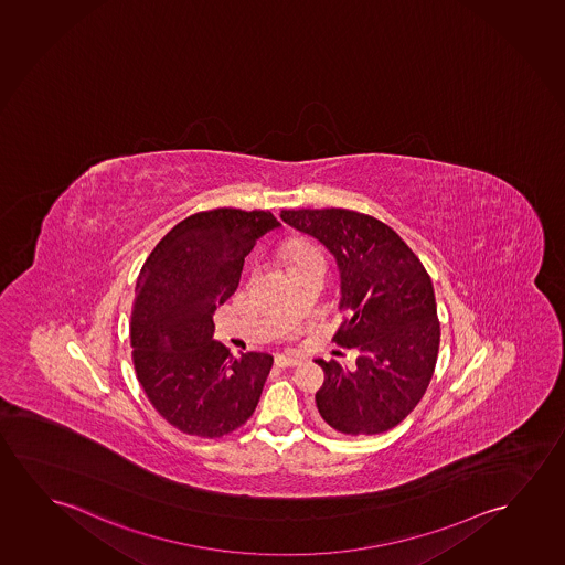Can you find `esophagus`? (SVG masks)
<instances>
[{"label": "esophagus", "mask_w": 565, "mask_h": 565, "mask_svg": "<svg viewBox=\"0 0 565 565\" xmlns=\"http://www.w3.org/2000/svg\"><path fill=\"white\" fill-rule=\"evenodd\" d=\"M303 361L297 360V358H289V355H276V365L278 367H297L301 365Z\"/></svg>", "instance_id": "obj_1"}]
</instances>
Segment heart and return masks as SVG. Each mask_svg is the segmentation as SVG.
I'll list each match as a JSON object with an SVG mask.
<instances>
[{
	"mask_svg": "<svg viewBox=\"0 0 565 565\" xmlns=\"http://www.w3.org/2000/svg\"><path fill=\"white\" fill-rule=\"evenodd\" d=\"M289 254H291V260H294V264L295 262L309 260V258H315V256H319V254L315 253L312 248H309V246L303 245L291 246V250H289Z\"/></svg>",
	"mask_w": 565,
	"mask_h": 565,
	"instance_id": "1",
	"label": "heart"
}]
</instances>
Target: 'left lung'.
I'll list each match as a JSON object with an SVG mask.
<instances>
[{
  "label": "left lung",
  "mask_w": 565,
  "mask_h": 565,
  "mask_svg": "<svg viewBox=\"0 0 565 565\" xmlns=\"http://www.w3.org/2000/svg\"><path fill=\"white\" fill-rule=\"evenodd\" d=\"M279 215L334 254L348 315L334 342L358 348L353 369L317 360L320 417L338 434H385L416 408L434 375L441 328L431 278L398 233L371 215L342 207Z\"/></svg>",
  "instance_id": "obj_1"
}]
</instances>
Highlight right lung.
<instances>
[{"instance_id":"right-lung-1","label":"right lung","mask_w":565,"mask_h":565,"mask_svg":"<svg viewBox=\"0 0 565 565\" xmlns=\"http://www.w3.org/2000/svg\"><path fill=\"white\" fill-rule=\"evenodd\" d=\"M276 227L262 210L194 213L141 266L131 307L134 367L153 408L182 434L223 437L260 401L274 358H233L213 340V312L237 291L246 254Z\"/></svg>"}]
</instances>
